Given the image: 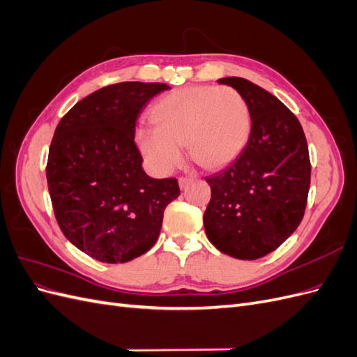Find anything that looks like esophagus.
Returning a JSON list of instances; mask_svg holds the SVG:
<instances>
[{"label": "esophagus", "mask_w": 357, "mask_h": 357, "mask_svg": "<svg viewBox=\"0 0 357 357\" xmlns=\"http://www.w3.org/2000/svg\"><path fill=\"white\" fill-rule=\"evenodd\" d=\"M192 180H193L192 177H180V178H178L180 189H185V188H188V185H189V183H190Z\"/></svg>", "instance_id": "obj_1"}]
</instances>
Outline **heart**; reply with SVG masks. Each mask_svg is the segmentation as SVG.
Segmentation results:
<instances>
[{
  "label": "heart",
  "mask_w": 357,
  "mask_h": 357,
  "mask_svg": "<svg viewBox=\"0 0 357 357\" xmlns=\"http://www.w3.org/2000/svg\"><path fill=\"white\" fill-rule=\"evenodd\" d=\"M155 125L135 129V143L149 167L168 174L180 165L183 147L207 168L231 162L250 132V112L243 95L228 86H190L172 91L152 107Z\"/></svg>",
  "instance_id": "b5f03b06"
}]
</instances>
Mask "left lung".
Wrapping results in <instances>:
<instances>
[{
  "label": "left lung",
  "mask_w": 357,
  "mask_h": 357,
  "mask_svg": "<svg viewBox=\"0 0 357 357\" xmlns=\"http://www.w3.org/2000/svg\"><path fill=\"white\" fill-rule=\"evenodd\" d=\"M248 105V142L225 169L207 177L211 199L204 228L222 253L255 261L274 252L304 218L311 164L296 116L261 86L241 77L219 79Z\"/></svg>",
  "instance_id": "obj_1"
}]
</instances>
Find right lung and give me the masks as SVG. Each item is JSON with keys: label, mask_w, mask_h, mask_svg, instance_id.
I'll return each mask as SVG.
<instances>
[{"label": "right lung", "mask_w": 357, "mask_h": 357, "mask_svg": "<svg viewBox=\"0 0 357 357\" xmlns=\"http://www.w3.org/2000/svg\"><path fill=\"white\" fill-rule=\"evenodd\" d=\"M165 83L123 82L79 101L49 149L47 186L66 238L100 262L123 264L158 240L177 178H152L134 142L135 122Z\"/></svg>", "instance_id": "right-lung-1"}]
</instances>
